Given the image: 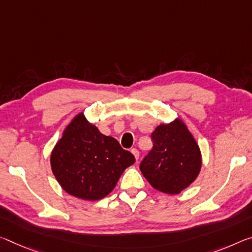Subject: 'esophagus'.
Segmentation results:
<instances>
[{
    "label": "esophagus",
    "instance_id": "esophagus-1",
    "mask_svg": "<svg viewBox=\"0 0 252 252\" xmlns=\"http://www.w3.org/2000/svg\"><path fill=\"white\" fill-rule=\"evenodd\" d=\"M131 153H132V155L134 156V158L137 159H139V151H138V149H135V148H132V149H131Z\"/></svg>",
    "mask_w": 252,
    "mask_h": 252
}]
</instances>
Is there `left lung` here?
Segmentation results:
<instances>
[{
	"instance_id": "obj_1",
	"label": "left lung",
	"mask_w": 252,
	"mask_h": 252,
	"mask_svg": "<svg viewBox=\"0 0 252 252\" xmlns=\"http://www.w3.org/2000/svg\"><path fill=\"white\" fill-rule=\"evenodd\" d=\"M154 147L140 170L155 189L179 194L195 182L202 168L198 143L181 119L159 125L151 133Z\"/></svg>"
}]
</instances>
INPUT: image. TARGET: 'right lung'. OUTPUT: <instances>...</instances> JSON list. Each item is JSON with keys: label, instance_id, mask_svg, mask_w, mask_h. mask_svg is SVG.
Here are the masks:
<instances>
[{"label": "right lung", "instance_id": "right-lung-1", "mask_svg": "<svg viewBox=\"0 0 252 252\" xmlns=\"http://www.w3.org/2000/svg\"><path fill=\"white\" fill-rule=\"evenodd\" d=\"M134 161L130 151L122 149L113 137L99 132L84 112L63 129L50 156L51 170L62 189L91 202L107 196Z\"/></svg>", "mask_w": 252, "mask_h": 252}]
</instances>
